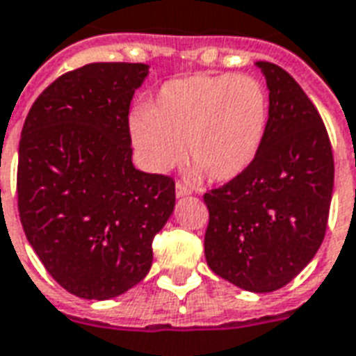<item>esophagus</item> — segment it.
<instances>
[{
    "mask_svg": "<svg viewBox=\"0 0 356 356\" xmlns=\"http://www.w3.org/2000/svg\"><path fill=\"white\" fill-rule=\"evenodd\" d=\"M191 192H192L191 186L185 185V183H181V181H177V183H175V194H177L179 198H181V196H188Z\"/></svg>",
    "mask_w": 356,
    "mask_h": 356,
    "instance_id": "esophagus-1",
    "label": "esophagus"
}]
</instances>
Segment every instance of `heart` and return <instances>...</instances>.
Listing matches in <instances>:
<instances>
[{"label": "heart", "instance_id": "1", "mask_svg": "<svg viewBox=\"0 0 356 356\" xmlns=\"http://www.w3.org/2000/svg\"><path fill=\"white\" fill-rule=\"evenodd\" d=\"M270 96L252 75H194L165 83L130 120L145 165L168 171L181 160L211 181L243 173L264 143Z\"/></svg>", "mask_w": 356, "mask_h": 356}]
</instances>
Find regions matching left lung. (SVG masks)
Masks as SVG:
<instances>
[{"label":"left lung","instance_id":"1","mask_svg":"<svg viewBox=\"0 0 356 356\" xmlns=\"http://www.w3.org/2000/svg\"><path fill=\"white\" fill-rule=\"evenodd\" d=\"M270 90L264 143L252 164L204 194L205 260L251 292L291 283L323 243L332 202L334 156L325 122L283 67L257 62Z\"/></svg>","mask_w":356,"mask_h":356}]
</instances>
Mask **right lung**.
Listing matches in <instances>:
<instances>
[{
  "label": "right lung",
  "instance_id": "add662e5",
  "mask_svg": "<svg viewBox=\"0 0 356 356\" xmlns=\"http://www.w3.org/2000/svg\"><path fill=\"white\" fill-rule=\"evenodd\" d=\"M147 65L97 62L44 88L24 120L17 196L47 272L86 300L122 294L149 273L175 181L131 164L128 115Z\"/></svg>",
  "mask_w": 356,
  "mask_h": 356
}]
</instances>
